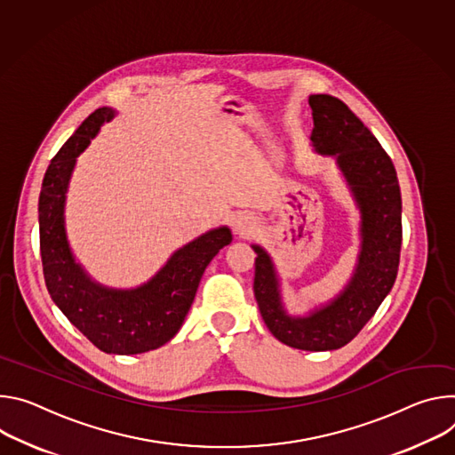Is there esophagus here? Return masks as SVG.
I'll list each match as a JSON object with an SVG mask.
<instances>
[{
  "instance_id": "1",
  "label": "esophagus",
  "mask_w": 455,
  "mask_h": 455,
  "mask_svg": "<svg viewBox=\"0 0 455 455\" xmlns=\"http://www.w3.org/2000/svg\"><path fill=\"white\" fill-rule=\"evenodd\" d=\"M255 228H257V219L247 213H240L233 219V229L236 235H242V236L251 235L255 231Z\"/></svg>"
}]
</instances>
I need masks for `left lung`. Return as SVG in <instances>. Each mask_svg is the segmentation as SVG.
Returning <instances> with one entry per match:
<instances>
[{"mask_svg":"<svg viewBox=\"0 0 455 455\" xmlns=\"http://www.w3.org/2000/svg\"><path fill=\"white\" fill-rule=\"evenodd\" d=\"M315 128L311 140L336 163L362 212L358 264L345 289L309 316L283 311L278 278L269 255L253 245L255 298L271 334L301 350H334L347 345L374 316L390 292L401 251V191L395 168L372 132L338 97H309Z\"/></svg>","mask_w":455,"mask_h":455,"instance_id":"8db88e82","label":"left lung"}]
</instances>
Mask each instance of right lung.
Segmentation results:
<instances>
[{"label":"right lung","mask_w":455,"mask_h":455,"mask_svg":"<svg viewBox=\"0 0 455 455\" xmlns=\"http://www.w3.org/2000/svg\"><path fill=\"white\" fill-rule=\"evenodd\" d=\"M112 117V108L95 110L50 163L39 193V249L46 289L70 323L108 355H140L179 332L202 275L233 236L222 226L195 238L137 289H108L93 282L68 247L65 198L77 156Z\"/></svg>","instance_id":"right-lung-1"}]
</instances>
